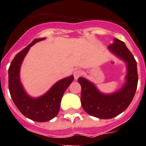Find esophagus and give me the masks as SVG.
Returning <instances> with one entry per match:
<instances>
[{"mask_svg": "<svg viewBox=\"0 0 146 146\" xmlns=\"http://www.w3.org/2000/svg\"><path fill=\"white\" fill-rule=\"evenodd\" d=\"M82 75V72L80 69H77L74 72V78L75 80H78V78H80V76Z\"/></svg>", "mask_w": 146, "mask_h": 146, "instance_id": "esophagus-1", "label": "esophagus"}]
</instances>
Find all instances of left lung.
Masks as SVG:
<instances>
[{"instance_id":"left-lung-1","label":"left lung","mask_w":146,"mask_h":146,"mask_svg":"<svg viewBox=\"0 0 146 146\" xmlns=\"http://www.w3.org/2000/svg\"><path fill=\"white\" fill-rule=\"evenodd\" d=\"M108 49L127 63L126 82L121 89L112 94H104L98 91L92 83L84 78H78L81 86L82 107L88 114L99 119H112L127 109L132 102L138 83L137 61L125 43L114 38Z\"/></svg>"}]
</instances>
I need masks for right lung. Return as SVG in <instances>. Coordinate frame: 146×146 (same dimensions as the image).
Here are the masks:
<instances>
[{"mask_svg":"<svg viewBox=\"0 0 146 146\" xmlns=\"http://www.w3.org/2000/svg\"><path fill=\"white\" fill-rule=\"evenodd\" d=\"M44 38H36L25 48L18 53L11 62L8 70L9 90L14 104L25 116L39 122L49 121L58 114L62 96L74 80V77L72 75L59 80L41 97L34 98L26 93L19 78L21 65L33 44Z\"/></svg>","mask_w":146,"mask_h":146,"instance_id":"1","label":"right lung"}]
</instances>
